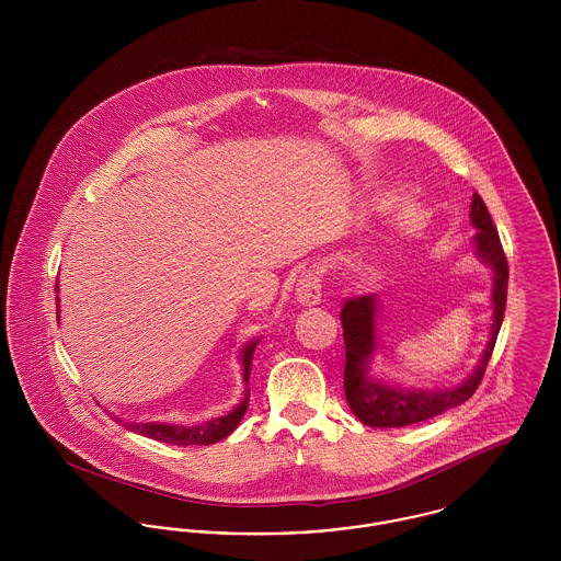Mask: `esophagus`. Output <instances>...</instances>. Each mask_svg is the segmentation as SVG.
<instances>
[{"label":"esophagus","mask_w":561,"mask_h":561,"mask_svg":"<svg viewBox=\"0 0 561 561\" xmlns=\"http://www.w3.org/2000/svg\"><path fill=\"white\" fill-rule=\"evenodd\" d=\"M297 301L305 307H313L322 301V277L318 271L302 273L297 284Z\"/></svg>","instance_id":"34e87169"}]
</instances>
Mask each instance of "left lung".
<instances>
[{
  "label": "left lung",
  "mask_w": 561,
  "mask_h": 561,
  "mask_svg": "<svg viewBox=\"0 0 561 561\" xmlns=\"http://www.w3.org/2000/svg\"><path fill=\"white\" fill-rule=\"evenodd\" d=\"M470 219L476 228V254L493 271L491 337L482 352L480 363L476 365L474 374L468 380H463L459 387L446 388V390L394 387L371 378L369 360L378 345L376 299L374 295L347 299L340 313L345 344L344 390L350 410L363 425L385 430V427H405L412 423L427 421L468 401L480 385L504 320L506 295H508V260L500 243L497 228L486 211L484 201L478 194L472 196Z\"/></svg>",
  "instance_id": "obj_1"
}]
</instances>
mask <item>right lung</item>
<instances>
[{"label": "right lung", "mask_w": 561, "mask_h": 561, "mask_svg": "<svg viewBox=\"0 0 561 561\" xmlns=\"http://www.w3.org/2000/svg\"><path fill=\"white\" fill-rule=\"evenodd\" d=\"M55 305L59 307V297L55 299ZM57 316H59V309H57ZM256 344H259V340L250 342L241 352L245 397L228 414L217 416L214 421H207V423H201V425H192V427L169 425V423H126V427H128L129 432L140 433L145 437H151V439H158V442H167V444H174V446H209V444H216L219 439H224L226 435H230V433L237 430V425L241 423V419H243V414L248 410V403H250V388H248V385H250L252 358H254ZM115 421H119V419H115Z\"/></svg>", "instance_id": "add662e5"}]
</instances>
